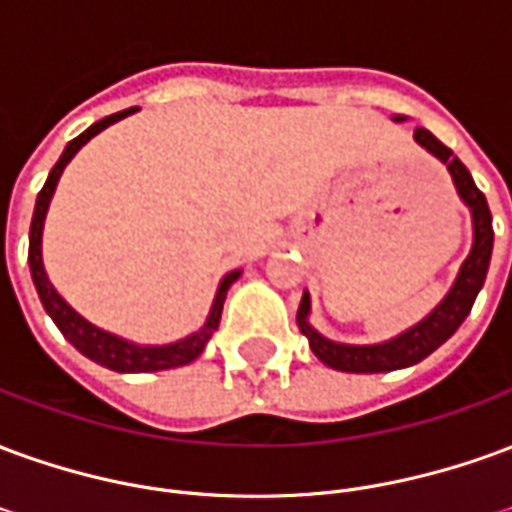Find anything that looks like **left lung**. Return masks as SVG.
Listing matches in <instances>:
<instances>
[{
	"label": "left lung",
	"instance_id": "obj_1",
	"mask_svg": "<svg viewBox=\"0 0 512 512\" xmlns=\"http://www.w3.org/2000/svg\"><path fill=\"white\" fill-rule=\"evenodd\" d=\"M395 120L403 123L406 117L397 115ZM414 139H417L419 147H425L430 156H436L447 167L452 186L458 191L463 205L472 213V249H469V255L458 268V274L452 279L450 290L444 293V299L422 321L408 326L406 332H400L392 340H384V343L351 345L334 343L329 337H323L310 323L312 301L310 293L304 290L299 312H296V323H299L301 334L310 340L312 354L332 370H343V373H389V370H403V367L422 362L425 356L433 354L439 345L447 343L452 334L458 332V326L472 312L474 299H477V293H480L485 282V274H488V263H491V252H494V227H491V211H488L485 194L474 186L472 175L461 164V158L452 156L450 147L441 145L428 128H417Z\"/></svg>",
	"mask_w": 512,
	"mask_h": 512
}]
</instances>
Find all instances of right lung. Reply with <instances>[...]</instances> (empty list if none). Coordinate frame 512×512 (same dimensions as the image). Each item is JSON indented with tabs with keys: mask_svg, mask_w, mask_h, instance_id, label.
Listing matches in <instances>:
<instances>
[{
	"mask_svg": "<svg viewBox=\"0 0 512 512\" xmlns=\"http://www.w3.org/2000/svg\"><path fill=\"white\" fill-rule=\"evenodd\" d=\"M134 109H126V112H117V115H109L104 120H98L93 126L87 128L84 134H79L76 139H71L65 150H62L60 161L51 167L49 178L43 183V189L38 194V202H35V213H32V224H29V271H32V282H35V290H38L40 304L43 310L49 312V318L57 323V329L62 332V337L76 348L82 351L87 359H93L101 367H109L115 373H158V370H169V367H180L194 362L197 356L205 351V345L211 340V334L216 332V326L222 321V307L224 299H227V290L233 285L235 279L241 277V268L235 271H227L222 279H219V288H216V296H213L211 312L202 323L197 332L180 337L175 343L164 345H142L134 343V340H126L120 334H112L90 323L84 315L73 310L68 301L62 299L57 288L51 285L49 274H46V266H43V224H46V213H49L51 197H54V189L60 183V175L68 167L79 150H82L95 134H101L104 128H109L117 120L134 115Z\"/></svg>",
	"mask_w": 512,
	"mask_h": 512,
	"instance_id": "obj_1",
	"label": "right lung"
}]
</instances>
